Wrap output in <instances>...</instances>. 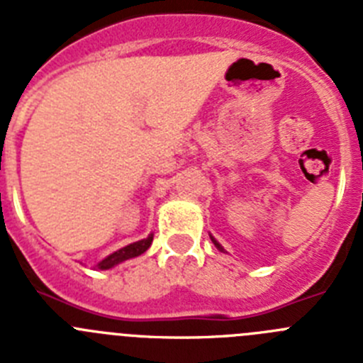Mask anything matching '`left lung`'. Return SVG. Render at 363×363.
Listing matches in <instances>:
<instances>
[{"instance_id":"1","label":"left lung","mask_w":363,"mask_h":363,"mask_svg":"<svg viewBox=\"0 0 363 363\" xmlns=\"http://www.w3.org/2000/svg\"><path fill=\"white\" fill-rule=\"evenodd\" d=\"M211 240H213V243H214V245H216V249H218V251H221V252H223V247H221L220 243H218L216 240H214V238H211Z\"/></svg>"}]
</instances>
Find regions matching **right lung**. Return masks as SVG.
I'll list each match as a JSON object with an SVG mask.
<instances>
[{
  "instance_id": "1",
  "label": "right lung",
  "mask_w": 363,
  "mask_h": 363,
  "mask_svg": "<svg viewBox=\"0 0 363 363\" xmlns=\"http://www.w3.org/2000/svg\"><path fill=\"white\" fill-rule=\"evenodd\" d=\"M150 243H152V236H149V238H145V240H140V242L130 243V245L123 247V249H120V251L112 252L111 256H107L105 259H101V262L96 265V269H101V271H105V269H111V267H114V265L121 264V262H125V259L143 255V252H145L147 249L150 247Z\"/></svg>"
}]
</instances>
